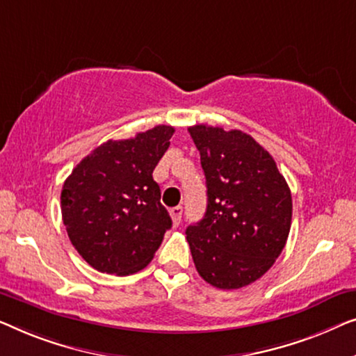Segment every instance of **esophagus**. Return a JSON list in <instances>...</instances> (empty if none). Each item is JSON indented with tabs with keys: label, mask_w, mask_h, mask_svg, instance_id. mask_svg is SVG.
I'll return each instance as SVG.
<instances>
[{
	"label": "esophagus",
	"mask_w": 356,
	"mask_h": 356,
	"mask_svg": "<svg viewBox=\"0 0 356 356\" xmlns=\"http://www.w3.org/2000/svg\"><path fill=\"white\" fill-rule=\"evenodd\" d=\"M171 218H172V222H174V226H179L180 224V219H182V213H184V209H182V207H176V208H172L171 211Z\"/></svg>",
	"instance_id": "1"
}]
</instances>
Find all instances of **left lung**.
I'll list each match as a JSON object with an SVG mask.
<instances>
[{"instance_id":"8db88e82","label":"left lung","mask_w":356,"mask_h":356,"mask_svg":"<svg viewBox=\"0 0 356 356\" xmlns=\"http://www.w3.org/2000/svg\"><path fill=\"white\" fill-rule=\"evenodd\" d=\"M207 177L203 219L187 242L200 276L218 289L254 282L287 242L292 195L271 154L242 130L188 127Z\"/></svg>"}]
</instances>
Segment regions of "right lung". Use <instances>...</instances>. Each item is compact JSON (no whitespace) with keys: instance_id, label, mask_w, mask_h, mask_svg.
<instances>
[{"instance_id":"right-lung-1","label":"right lung","mask_w":356,"mask_h":356,"mask_svg":"<svg viewBox=\"0 0 356 356\" xmlns=\"http://www.w3.org/2000/svg\"><path fill=\"white\" fill-rule=\"evenodd\" d=\"M171 126L108 140L80 161L61 192L63 222L85 261L129 276L152 261L172 221L153 171L169 148Z\"/></svg>"}]
</instances>
